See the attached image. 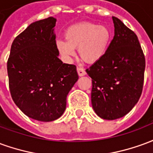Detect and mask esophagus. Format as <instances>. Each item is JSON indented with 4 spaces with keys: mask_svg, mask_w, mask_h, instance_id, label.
I'll return each instance as SVG.
<instances>
[{
    "mask_svg": "<svg viewBox=\"0 0 153 153\" xmlns=\"http://www.w3.org/2000/svg\"><path fill=\"white\" fill-rule=\"evenodd\" d=\"M77 72H78V74L79 76H83L86 74V71L82 67H77Z\"/></svg>",
    "mask_w": 153,
    "mask_h": 153,
    "instance_id": "esophagus-1",
    "label": "esophagus"
}]
</instances>
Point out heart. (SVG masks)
<instances>
[{"instance_id":"1","label":"heart","mask_w":153,"mask_h":153,"mask_svg":"<svg viewBox=\"0 0 153 153\" xmlns=\"http://www.w3.org/2000/svg\"><path fill=\"white\" fill-rule=\"evenodd\" d=\"M65 40H58L57 51L65 60H70L75 54L88 63L100 60L106 52L111 39L109 29L93 23H83L69 28L65 33Z\"/></svg>"}]
</instances>
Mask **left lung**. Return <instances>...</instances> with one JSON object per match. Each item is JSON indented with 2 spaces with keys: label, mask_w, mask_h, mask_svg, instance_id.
I'll return each mask as SVG.
<instances>
[{
  "label": "left lung",
  "mask_w": 153,
  "mask_h": 153,
  "mask_svg": "<svg viewBox=\"0 0 153 153\" xmlns=\"http://www.w3.org/2000/svg\"><path fill=\"white\" fill-rule=\"evenodd\" d=\"M115 36L103 56L86 70L92 79L91 101L96 114L116 120L128 114L140 98L145 56L137 35L112 17Z\"/></svg>",
  "instance_id": "left-lung-1"
}]
</instances>
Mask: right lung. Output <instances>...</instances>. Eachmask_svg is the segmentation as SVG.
<instances>
[{
  "label": "right lung",
  "mask_w": 153,
  "mask_h": 153,
  "mask_svg": "<svg viewBox=\"0 0 153 153\" xmlns=\"http://www.w3.org/2000/svg\"><path fill=\"white\" fill-rule=\"evenodd\" d=\"M56 22L49 17L31 24L15 38L7 61L12 99L25 115L38 121L60 118L67 95L79 79L76 66L58 57Z\"/></svg>",
  "instance_id": "right-lung-1"
}]
</instances>
